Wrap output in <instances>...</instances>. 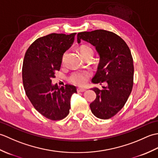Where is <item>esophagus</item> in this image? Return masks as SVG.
<instances>
[{
    "label": "esophagus",
    "mask_w": 158,
    "mask_h": 158,
    "mask_svg": "<svg viewBox=\"0 0 158 158\" xmlns=\"http://www.w3.org/2000/svg\"><path fill=\"white\" fill-rule=\"evenodd\" d=\"M77 90V92H83L86 91V89L83 88H78Z\"/></svg>",
    "instance_id": "1"
}]
</instances>
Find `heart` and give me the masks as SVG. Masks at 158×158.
<instances>
[{
  "label": "heart",
  "mask_w": 158,
  "mask_h": 158,
  "mask_svg": "<svg viewBox=\"0 0 158 158\" xmlns=\"http://www.w3.org/2000/svg\"><path fill=\"white\" fill-rule=\"evenodd\" d=\"M80 53L81 54H84V53H93L92 49L88 46L83 45L80 48ZM65 54L64 55L62 58V62H64L65 59ZM90 74L89 72L87 71H80V72H75L73 73L70 77V81L74 84H76L77 85H83L88 81V79Z\"/></svg>",
  "instance_id": "obj_1"
}]
</instances>
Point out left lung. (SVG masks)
I'll return each instance as SVG.
<instances>
[{"mask_svg":"<svg viewBox=\"0 0 158 158\" xmlns=\"http://www.w3.org/2000/svg\"><path fill=\"white\" fill-rule=\"evenodd\" d=\"M82 40L94 46L100 56L92 83H107L101 89L92 88L96 98L90 104V109L98 118L109 119L123 108L132 92L134 64L131 52L120 36L105 30L79 32L77 43Z\"/></svg>","mask_w":158,"mask_h":158,"instance_id":"1","label":"left lung"}]
</instances>
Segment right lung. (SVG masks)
<instances>
[{"mask_svg":"<svg viewBox=\"0 0 158 158\" xmlns=\"http://www.w3.org/2000/svg\"><path fill=\"white\" fill-rule=\"evenodd\" d=\"M75 35L52 33L40 37L32 43L24 56L22 80L26 94L35 109L51 120L62 119L69 115L70 98L77 92L74 85L60 88L52 83Z\"/></svg>","mask_w":158,"mask_h":158,"instance_id":"obj_1","label":"right lung"}]
</instances>
